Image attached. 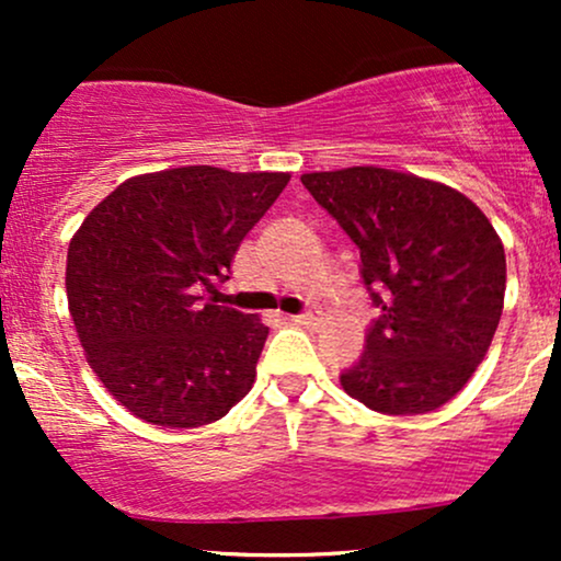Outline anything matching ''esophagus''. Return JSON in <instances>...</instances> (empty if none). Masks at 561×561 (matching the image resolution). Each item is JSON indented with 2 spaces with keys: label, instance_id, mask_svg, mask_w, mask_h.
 <instances>
[{
  "label": "esophagus",
  "instance_id": "esophagus-1",
  "mask_svg": "<svg viewBox=\"0 0 561 561\" xmlns=\"http://www.w3.org/2000/svg\"><path fill=\"white\" fill-rule=\"evenodd\" d=\"M289 321H295V324H313V313H298V317H287Z\"/></svg>",
  "mask_w": 561,
  "mask_h": 561
}]
</instances>
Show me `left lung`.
Listing matches in <instances>:
<instances>
[{"label":"left lung","instance_id":"obj_1","mask_svg":"<svg viewBox=\"0 0 561 561\" xmlns=\"http://www.w3.org/2000/svg\"><path fill=\"white\" fill-rule=\"evenodd\" d=\"M302 186L362 250L382 317L340 385L366 409L414 416L465 390L504 311V242L478 205L416 173L353 165Z\"/></svg>","mask_w":561,"mask_h":561}]
</instances>
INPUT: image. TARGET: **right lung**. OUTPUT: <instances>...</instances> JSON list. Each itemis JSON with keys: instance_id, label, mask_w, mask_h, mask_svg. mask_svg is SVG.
I'll return each mask as SVG.
<instances>
[{"instance_id": "right-lung-1", "label": "right lung", "mask_w": 561, "mask_h": 561, "mask_svg": "<svg viewBox=\"0 0 561 561\" xmlns=\"http://www.w3.org/2000/svg\"><path fill=\"white\" fill-rule=\"evenodd\" d=\"M289 173L184 165L126 179L70 237L68 311L87 364L141 422L203 427L255 382L268 327L218 282Z\"/></svg>"}]
</instances>
